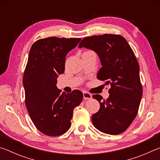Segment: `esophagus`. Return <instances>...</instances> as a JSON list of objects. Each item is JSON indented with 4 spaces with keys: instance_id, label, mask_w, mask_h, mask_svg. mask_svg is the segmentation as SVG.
Instances as JSON below:
<instances>
[{
    "instance_id": "1",
    "label": "esophagus",
    "mask_w": 160,
    "mask_h": 160,
    "mask_svg": "<svg viewBox=\"0 0 160 160\" xmlns=\"http://www.w3.org/2000/svg\"><path fill=\"white\" fill-rule=\"evenodd\" d=\"M92 94L89 92H87L84 91L83 92V98L84 99H92Z\"/></svg>"
}]
</instances>
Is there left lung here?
Returning <instances> with one entry per match:
<instances>
[{"mask_svg":"<svg viewBox=\"0 0 160 160\" xmlns=\"http://www.w3.org/2000/svg\"><path fill=\"white\" fill-rule=\"evenodd\" d=\"M78 47L97 53L102 66L97 78L111 85L107 100L99 94L92 96L100 109L92 116V122L104 133L120 134L135 119L142 95L140 67L133 51L125 38L117 34L85 37Z\"/></svg>","mask_w":160,"mask_h":160,"instance_id":"1","label":"left lung"}]
</instances>
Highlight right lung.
<instances>
[{
    "instance_id": "1",
    "label": "right lung",
    "mask_w": 160,
    "mask_h": 160,
    "mask_svg": "<svg viewBox=\"0 0 160 160\" xmlns=\"http://www.w3.org/2000/svg\"><path fill=\"white\" fill-rule=\"evenodd\" d=\"M80 40L51 37L37 40L29 51L22 80L25 104L36 128L48 136L61 135L70 128L73 109L83 99L80 90L61 93L56 87L67 53Z\"/></svg>"
}]
</instances>
